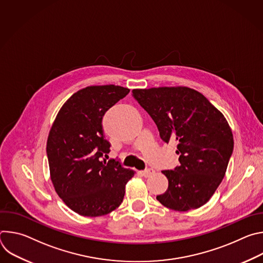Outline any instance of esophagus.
Instances as JSON below:
<instances>
[{"mask_svg": "<svg viewBox=\"0 0 263 263\" xmlns=\"http://www.w3.org/2000/svg\"><path fill=\"white\" fill-rule=\"evenodd\" d=\"M143 177H149L151 175H153L154 173H155V171L153 170V168H146V170H144V171H141V172H139Z\"/></svg>", "mask_w": 263, "mask_h": 263, "instance_id": "esophagus-1", "label": "esophagus"}]
</instances>
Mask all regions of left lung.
I'll list each match as a JSON object with an SVG mask.
<instances>
[{"label": "left lung", "mask_w": 263, "mask_h": 263, "mask_svg": "<svg viewBox=\"0 0 263 263\" xmlns=\"http://www.w3.org/2000/svg\"><path fill=\"white\" fill-rule=\"evenodd\" d=\"M163 141L177 142L180 165L162 171L168 180L157 200L187 211L206 204L226 174L234 140L228 122L202 93L189 87L133 89Z\"/></svg>", "instance_id": "obj_1"}]
</instances>
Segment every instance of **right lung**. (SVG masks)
<instances>
[{
	"label": "right lung",
	"mask_w": 263,
	"mask_h": 263,
	"mask_svg": "<svg viewBox=\"0 0 263 263\" xmlns=\"http://www.w3.org/2000/svg\"><path fill=\"white\" fill-rule=\"evenodd\" d=\"M116 85L88 86L61 107L47 141L51 180L57 195L72 211L100 216L118 208L125 185L135 172L120 159H103L110 152L102 120L106 111L129 93Z\"/></svg>",
	"instance_id": "obj_1"
}]
</instances>
